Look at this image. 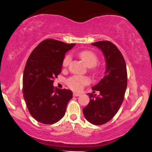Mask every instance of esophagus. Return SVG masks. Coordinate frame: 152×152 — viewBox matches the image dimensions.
Segmentation results:
<instances>
[{"mask_svg": "<svg viewBox=\"0 0 152 152\" xmlns=\"http://www.w3.org/2000/svg\"><path fill=\"white\" fill-rule=\"evenodd\" d=\"M73 95H74V96H81V94L80 93H76V92H74V93L73 94Z\"/></svg>", "mask_w": 152, "mask_h": 152, "instance_id": "1", "label": "esophagus"}]
</instances>
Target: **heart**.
Masks as SVG:
<instances>
[{
    "mask_svg": "<svg viewBox=\"0 0 152 152\" xmlns=\"http://www.w3.org/2000/svg\"><path fill=\"white\" fill-rule=\"evenodd\" d=\"M79 57L82 61V62L85 65L89 67H93L96 64L98 61V58L96 55L91 50H83L79 53ZM71 61V56L69 55L66 56L63 61V66L66 67L69 66ZM89 83V79L84 76H72L68 79V85L73 90H80L83 85L87 84Z\"/></svg>",
    "mask_w": 152,
    "mask_h": 152,
    "instance_id": "heart-1",
    "label": "heart"
}]
</instances>
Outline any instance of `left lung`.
<instances>
[{
    "label": "left lung",
    "mask_w": 152,
    "mask_h": 152,
    "mask_svg": "<svg viewBox=\"0 0 152 152\" xmlns=\"http://www.w3.org/2000/svg\"><path fill=\"white\" fill-rule=\"evenodd\" d=\"M102 51L106 61L104 77L92 90L100 94H87L90 102L83 109L84 117L94 125H102L111 119L119 109L127 86L126 66L123 56L114 43L97 41L92 43Z\"/></svg>",
    "instance_id": "left-lung-1"
}]
</instances>
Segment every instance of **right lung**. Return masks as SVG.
<instances>
[{
    "mask_svg": "<svg viewBox=\"0 0 152 152\" xmlns=\"http://www.w3.org/2000/svg\"><path fill=\"white\" fill-rule=\"evenodd\" d=\"M76 44L53 39L40 43L26 62L23 92L33 118L44 124H53L65 115L71 90L54 88V78L61 72L65 54Z\"/></svg>",
    "mask_w": 152,
    "mask_h": 152,
    "instance_id": "1",
    "label": "right lung"
}]
</instances>
